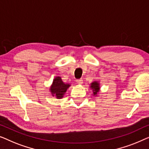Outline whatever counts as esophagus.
Returning <instances> with one entry per match:
<instances>
[{
  "label": "esophagus",
  "mask_w": 149,
  "mask_h": 149,
  "mask_svg": "<svg viewBox=\"0 0 149 149\" xmlns=\"http://www.w3.org/2000/svg\"><path fill=\"white\" fill-rule=\"evenodd\" d=\"M76 81H77V83L78 84H83V80L81 79H77Z\"/></svg>",
  "instance_id": "1"
}]
</instances>
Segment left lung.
Returning a JSON list of instances; mask_svg holds the SVG:
<instances>
[{"label": "left lung", "instance_id": "1", "mask_svg": "<svg viewBox=\"0 0 149 149\" xmlns=\"http://www.w3.org/2000/svg\"><path fill=\"white\" fill-rule=\"evenodd\" d=\"M90 88L93 91V96H97V93H99L100 91V84L97 81H94L93 82L91 83L90 84Z\"/></svg>", "mask_w": 149, "mask_h": 149}]
</instances>
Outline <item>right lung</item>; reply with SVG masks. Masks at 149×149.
<instances>
[{
    "label": "right lung",
    "instance_id": "add662e5",
    "mask_svg": "<svg viewBox=\"0 0 149 149\" xmlns=\"http://www.w3.org/2000/svg\"><path fill=\"white\" fill-rule=\"evenodd\" d=\"M71 84L64 83L61 79V77L56 76L54 78L52 85L50 87V92L53 96H55L57 99H61L63 97Z\"/></svg>",
    "mask_w": 149,
    "mask_h": 149
}]
</instances>
